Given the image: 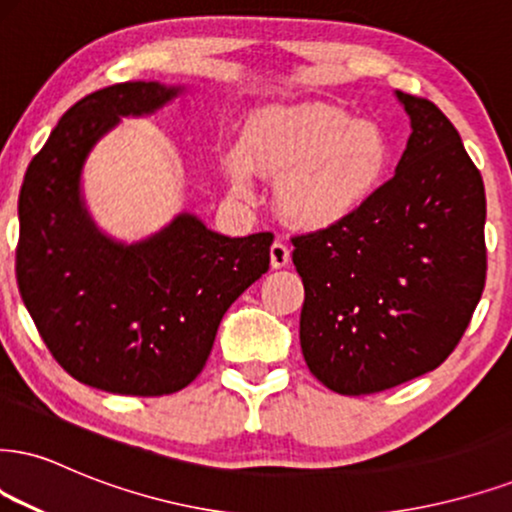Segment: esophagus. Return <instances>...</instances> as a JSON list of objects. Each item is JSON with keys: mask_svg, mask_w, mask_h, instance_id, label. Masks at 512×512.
<instances>
[{"mask_svg": "<svg viewBox=\"0 0 512 512\" xmlns=\"http://www.w3.org/2000/svg\"><path fill=\"white\" fill-rule=\"evenodd\" d=\"M289 256H292L289 246L282 242V239H275L273 246H270V266H273V268H285L287 263H289Z\"/></svg>", "mask_w": 512, "mask_h": 512, "instance_id": "34e87169", "label": "esophagus"}]
</instances>
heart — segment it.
<instances>
[{
  "label": "heart",
  "instance_id": "obj_1",
  "mask_svg": "<svg viewBox=\"0 0 512 512\" xmlns=\"http://www.w3.org/2000/svg\"><path fill=\"white\" fill-rule=\"evenodd\" d=\"M227 180L254 192L256 173L277 180V208L289 223L323 230L356 216L389 178L391 144L380 125L353 121L323 102L268 106L251 116L244 147L227 149Z\"/></svg>",
  "mask_w": 512,
  "mask_h": 512
}]
</instances>
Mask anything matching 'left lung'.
Listing matches in <instances>:
<instances>
[{"mask_svg":"<svg viewBox=\"0 0 512 512\" xmlns=\"http://www.w3.org/2000/svg\"><path fill=\"white\" fill-rule=\"evenodd\" d=\"M410 132L394 178L356 216L292 237L304 280L301 351L344 396L439 368L487 280L482 175L437 106L396 90Z\"/></svg>","mask_w":512,"mask_h":512,"instance_id":"1","label":"left lung"}]
</instances>
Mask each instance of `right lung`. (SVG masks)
I'll use <instances>...</instances> for the list:
<instances>
[{"label": "right lung", "instance_id": "1", "mask_svg": "<svg viewBox=\"0 0 512 512\" xmlns=\"http://www.w3.org/2000/svg\"><path fill=\"white\" fill-rule=\"evenodd\" d=\"M182 87L121 82L61 116L25 170L16 280L42 342L68 375L125 396L185 389L204 370L227 308L270 266V232L225 237L180 213L144 242L106 237L87 213V154L123 116Z\"/></svg>", "mask_w": 512, "mask_h": 512}]
</instances>
